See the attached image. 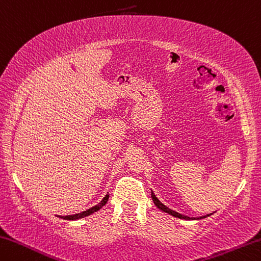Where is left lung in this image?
Instances as JSON below:
<instances>
[{"mask_svg":"<svg viewBox=\"0 0 261 261\" xmlns=\"http://www.w3.org/2000/svg\"><path fill=\"white\" fill-rule=\"evenodd\" d=\"M151 198H153V202H154V204L156 206L159 207L160 210H162V211H164V212H167V214H169V215H171V216H174V217H178V218H181V219H200V218H205V217H207V216H210V215H206V216H203V217H199V218H194V217H188V216H184V215H181V214H178V212H176V211H174V210H171V209H169V207H167L166 205H164V204H162L161 202H160V200L158 199V197H156V196L154 195V192L151 191Z\"/></svg>","mask_w":261,"mask_h":261,"instance_id":"obj_1","label":"left lung"}]
</instances>
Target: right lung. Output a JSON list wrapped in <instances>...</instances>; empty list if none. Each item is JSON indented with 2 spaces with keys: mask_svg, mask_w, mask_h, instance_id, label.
Instances as JSON below:
<instances>
[{
  "mask_svg": "<svg viewBox=\"0 0 261 261\" xmlns=\"http://www.w3.org/2000/svg\"><path fill=\"white\" fill-rule=\"evenodd\" d=\"M108 198H110V195H106L105 197H103L102 199H101V202L100 203H98L97 205H94V206H92L91 209H89V210H86V211H83V212H80V214H75V215H71V216H59V218H63V219H67V220H75V219H80V218H84V217H87V216H90V215H92L93 214V212H95V211H98V210H100L101 209V207L105 205V204L107 203V200H108Z\"/></svg>",
  "mask_w": 261,
  "mask_h": 261,
  "instance_id": "right-lung-1",
  "label": "right lung"
}]
</instances>
